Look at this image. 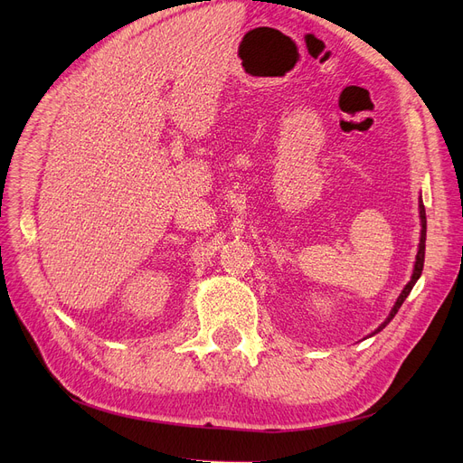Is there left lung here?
<instances>
[{"mask_svg":"<svg viewBox=\"0 0 463 463\" xmlns=\"http://www.w3.org/2000/svg\"><path fill=\"white\" fill-rule=\"evenodd\" d=\"M419 213H420V241H419V251H417V260H415V269H412V276H411V279H409V283L403 287V290L400 293V297H398V300H396V304L392 306V309H391V313H388V317L370 334V337L372 335H375L377 332H381L388 323H391L392 319H394V315L398 313V309L402 307V304L405 302V298L409 297V293H411V288L415 287V283L419 281V278H420V274H422V269H424V251H426V210H424V204H422V197L419 199Z\"/></svg>","mask_w":463,"mask_h":463,"instance_id":"8db88e82","label":"left lung"}]
</instances>
